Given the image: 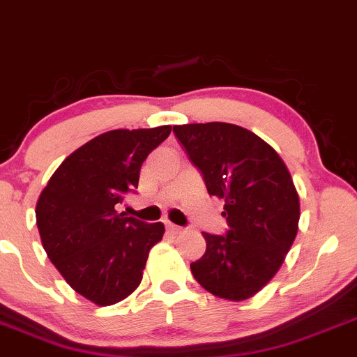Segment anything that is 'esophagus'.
<instances>
[{
    "mask_svg": "<svg viewBox=\"0 0 357 357\" xmlns=\"http://www.w3.org/2000/svg\"><path fill=\"white\" fill-rule=\"evenodd\" d=\"M166 228H167V231H171V233H179V231H183L181 227H178V225L171 223V221H166Z\"/></svg>",
    "mask_w": 357,
    "mask_h": 357,
    "instance_id": "34e87169",
    "label": "esophagus"
}]
</instances>
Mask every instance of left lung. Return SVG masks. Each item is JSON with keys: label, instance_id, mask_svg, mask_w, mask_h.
I'll return each instance as SVG.
<instances>
[{"label": "left lung", "instance_id": "8db88e82", "mask_svg": "<svg viewBox=\"0 0 357 357\" xmlns=\"http://www.w3.org/2000/svg\"><path fill=\"white\" fill-rule=\"evenodd\" d=\"M210 195L225 199V235L203 233L206 252L192 261L196 282L225 301H247L272 280L298 230L292 176L272 146L227 122L173 127Z\"/></svg>", "mask_w": 357, "mask_h": 357}]
</instances>
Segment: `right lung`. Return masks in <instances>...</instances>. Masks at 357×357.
Segmentation results:
<instances>
[{"mask_svg":"<svg viewBox=\"0 0 357 357\" xmlns=\"http://www.w3.org/2000/svg\"><path fill=\"white\" fill-rule=\"evenodd\" d=\"M171 126L116 129L93 137L52 174L36 203L48 258L67 284L96 305L117 304L142 280L149 250L165 225L142 223L116 210L139 184L142 162Z\"/></svg>","mask_w":357,"mask_h":357,"instance_id":"right-lung-1","label":"right lung"}]
</instances>
